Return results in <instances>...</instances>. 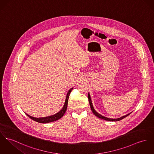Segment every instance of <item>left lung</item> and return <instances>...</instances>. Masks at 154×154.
I'll return each mask as SVG.
<instances>
[{
    "label": "left lung",
    "instance_id": "left-lung-1",
    "mask_svg": "<svg viewBox=\"0 0 154 154\" xmlns=\"http://www.w3.org/2000/svg\"><path fill=\"white\" fill-rule=\"evenodd\" d=\"M88 101H89V103H90V105L91 109V110H92L93 114H94L95 116H97V117L98 118H99V119H104V120H106V121H119V120H121V119H124L125 117L128 116L130 114H127V115H126V116H123V117H121V118H119V119H112L106 118V117H105L102 116L101 115L99 114L98 112H97L95 111V109H94V107L93 106V104H92V103H91V98H90V96L89 94H88Z\"/></svg>",
    "mask_w": 154,
    "mask_h": 154
}]
</instances>
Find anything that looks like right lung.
I'll use <instances>...</instances> for the list:
<instances>
[{"mask_svg":"<svg viewBox=\"0 0 154 154\" xmlns=\"http://www.w3.org/2000/svg\"><path fill=\"white\" fill-rule=\"evenodd\" d=\"M72 90V88H71V89L69 91V92L67 93V94L66 96V101L64 103V105L63 107V108L59 112H57V114L53 115V116H48L47 117H42V118H35L32 116H30L29 115L27 114L26 115L35 121L37 122H40V123H48V122H53L55 121H57L58 119H61L64 114H65L66 110H67V104H68V100H69V95L71 93V91Z\"/></svg>","mask_w":154,"mask_h":154,"instance_id":"add662e5","label":"right lung"}]
</instances>
